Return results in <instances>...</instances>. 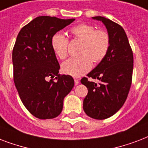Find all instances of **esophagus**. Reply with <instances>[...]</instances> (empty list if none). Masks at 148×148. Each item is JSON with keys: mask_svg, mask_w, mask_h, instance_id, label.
Returning a JSON list of instances; mask_svg holds the SVG:
<instances>
[{"mask_svg": "<svg viewBox=\"0 0 148 148\" xmlns=\"http://www.w3.org/2000/svg\"><path fill=\"white\" fill-rule=\"evenodd\" d=\"M74 81H75V85H78L79 83V80L78 79H74Z\"/></svg>", "mask_w": 148, "mask_h": 148, "instance_id": "esophagus-1", "label": "esophagus"}]
</instances>
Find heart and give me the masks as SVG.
I'll return each instance as SVG.
<instances>
[{
    "instance_id": "b5f03b06",
    "label": "heart",
    "mask_w": 148,
    "mask_h": 148,
    "mask_svg": "<svg viewBox=\"0 0 148 148\" xmlns=\"http://www.w3.org/2000/svg\"><path fill=\"white\" fill-rule=\"evenodd\" d=\"M71 34L75 39L82 42L78 57L68 59L62 64V69L65 74L79 77L90 70L92 65L99 63L108 53L110 46V38L108 32L97 29L92 25L80 24L73 27ZM68 38L61 33H56L51 38V46L55 53L61 59L68 56Z\"/></svg>"
}]
</instances>
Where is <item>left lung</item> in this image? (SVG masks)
<instances>
[{
	"label": "left lung",
	"mask_w": 148,
	"mask_h": 148,
	"mask_svg": "<svg viewBox=\"0 0 148 148\" xmlns=\"http://www.w3.org/2000/svg\"><path fill=\"white\" fill-rule=\"evenodd\" d=\"M106 26L110 46L103 60L81 79L88 93L83 100V110L90 117L104 120L115 114L127 98L132 82L134 56L125 31L108 18L97 16ZM98 79V84L88 79Z\"/></svg>",
	"instance_id": "obj_1"
}]
</instances>
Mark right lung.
Here are the masks:
<instances>
[{
    "instance_id": "1",
    "label": "right lung",
    "mask_w": 148,
    "mask_h": 148,
    "mask_svg": "<svg viewBox=\"0 0 148 148\" xmlns=\"http://www.w3.org/2000/svg\"><path fill=\"white\" fill-rule=\"evenodd\" d=\"M74 21L39 16L17 36L12 51L14 82L24 106L38 119L58 116L74 86L71 75L58 74L60 66L51 46L54 35Z\"/></svg>"
}]
</instances>
